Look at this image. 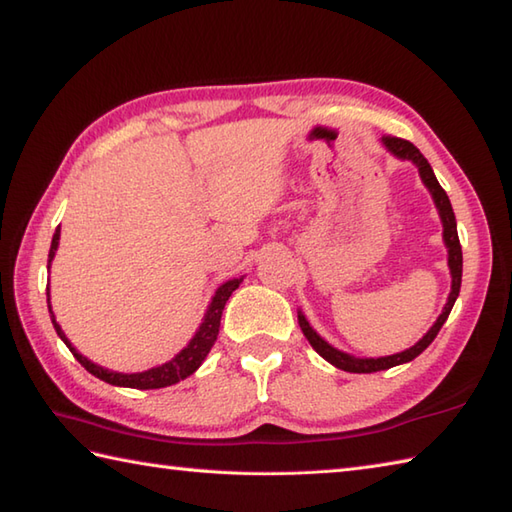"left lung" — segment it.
Instances as JSON below:
<instances>
[{"label": "left lung", "instance_id": "8db88e82", "mask_svg": "<svg viewBox=\"0 0 512 512\" xmlns=\"http://www.w3.org/2000/svg\"><path fill=\"white\" fill-rule=\"evenodd\" d=\"M380 143L389 151L391 156H396L400 160H411L413 165L418 167L420 173V180L424 182V187L429 189L433 202H436V209L440 213V220H442V239H444V246H447V253H449V270H451V292H449V299L444 303L442 314L436 319V323L431 325L429 332L422 336V339L411 345L409 350L405 352H398V354H391V356H380V358H356L352 354H345L341 350H336L328 341L321 339L317 334V330L312 328L308 323L306 314L301 310L297 312L299 317V325H301V332L306 334V339L310 341V345L317 350L319 356H323L325 361L332 363L334 367L343 369V372H352V374H372V372H380V369H389V367H396L402 363H409L416 358L418 354H422L427 347L431 345V341L436 339L440 328L444 325V321L449 319L451 308L455 299L460 295V286H462V246H460V237H458V224H455V213H453V206L449 202V195L440 187V182L436 178V173H433L431 165L420 154V149L409 143V140H402V138H394V136H383L380 138Z\"/></svg>", "mask_w": 512, "mask_h": 512}]
</instances>
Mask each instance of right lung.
I'll return each mask as SVG.
<instances>
[{"mask_svg":"<svg viewBox=\"0 0 512 512\" xmlns=\"http://www.w3.org/2000/svg\"><path fill=\"white\" fill-rule=\"evenodd\" d=\"M59 237H61V226H57V231L52 235V244H50V253H48V270L50 264L54 259V253H57L59 248ZM244 281V275L237 277V279H228L224 284L215 290V295L209 303V308L204 312V319L200 323V328L195 330L193 339L187 343V347H182V350L171 358V361L162 363L158 367H151L147 372H136V374H123V372H112V369H105L101 365H96L92 361H88L76 347L68 341V336L63 334L61 325L57 323V317H54L52 306H50V288H48V312H50V319L54 330H57L59 339L68 345V350L74 354L76 361H79L85 369H88L90 374H94L96 378L105 380V383L116 385V387H132V389H160V387H169V385H176L180 380H184L187 376H191L195 369L202 365V361L206 358V354L211 352V347L217 339V332H220V319H222V310L226 306L228 297L233 295V292L239 288V284Z\"/></svg>","mask_w":512,"mask_h":512,"instance_id":"add662e5","label":"right lung"}]
</instances>
